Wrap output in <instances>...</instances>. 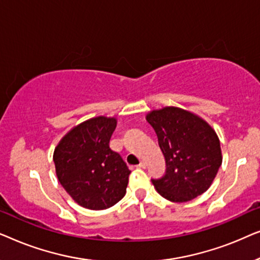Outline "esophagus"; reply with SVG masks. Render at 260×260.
Returning <instances> with one entry per match:
<instances>
[{"mask_svg":"<svg viewBox=\"0 0 260 260\" xmlns=\"http://www.w3.org/2000/svg\"><path fill=\"white\" fill-rule=\"evenodd\" d=\"M138 167H140V168H147V162L145 161H141L140 162V165H138Z\"/></svg>","mask_w":260,"mask_h":260,"instance_id":"obj_1","label":"esophagus"}]
</instances>
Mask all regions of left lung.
<instances>
[{"mask_svg":"<svg viewBox=\"0 0 260 260\" xmlns=\"http://www.w3.org/2000/svg\"><path fill=\"white\" fill-rule=\"evenodd\" d=\"M147 120L166 158L165 176L151 180L157 193L172 202H186L205 193L222 163L214 129L201 117L175 106L152 110Z\"/></svg>","mask_w":260,"mask_h":260,"instance_id":"1","label":"left lung"}]
</instances>
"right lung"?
Listing matches in <instances>:
<instances>
[{
	"label": "right lung",
	"mask_w": 260,
	"mask_h": 260,
	"mask_svg": "<svg viewBox=\"0 0 260 260\" xmlns=\"http://www.w3.org/2000/svg\"><path fill=\"white\" fill-rule=\"evenodd\" d=\"M116 125L115 117L87 119L72 127L54 149L59 182L81 207L110 208L126 193L131 172L109 145Z\"/></svg>",
	"instance_id": "1"
}]
</instances>
